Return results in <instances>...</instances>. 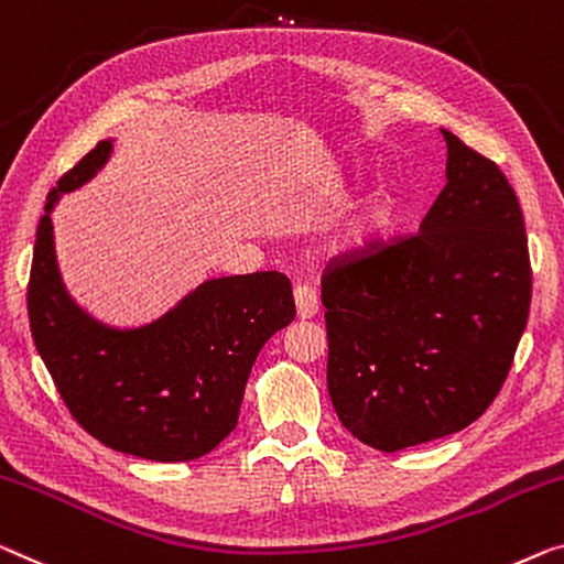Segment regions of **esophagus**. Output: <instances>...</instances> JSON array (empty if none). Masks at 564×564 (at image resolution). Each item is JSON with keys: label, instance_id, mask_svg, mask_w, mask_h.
I'll use <instances>...</instances> for the list:
<instances>
[{"label": "esophagus", "instance_id": "34e87169", "mask_svg": "<svg viewBox=\"0 0 564 564\" xmlns=\"http://www.w3.org/2000/svg\"><path fill=\"white\" fill-rule=\"evenodd\" d=\"M293 299H296V314H299V318H311V316H316V311H318V296H316V291L311 289V285H296V289H293Z\"/></svg>", "mask_w": 564, "mask_h": 564}]
</instances>
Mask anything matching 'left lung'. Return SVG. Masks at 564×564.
<instances>
[{
  "instance_id": "1",
  "label": "left lung",
  "mask_w": 564,
  "mask_h": 564,
  "mask_svg": "<svg viewBox=\"0 0 564 564\" xmlns=\"http://www.w3.org/2000/svg\"><path fill=\"white\" fill-rule=\"evenodd\" d=\"M445 187L420 230L369 240L322 275L326 384L341 425L394 453L464 431L507 380L532 304L517 192L445 131Z\"/></svg>"
}]
</instances>
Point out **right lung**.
I'll use <instances>...</instances> for the list:
<instances>
[{"label":"right lung","instance_id":"right-lung-1","mask_svg":"<svg viewBox=\"0 0 564 564\" xmlns=\"http://www.w3.org/2000/svg\"><path fill=\"white\" fill-rule=\"evenodd\" d=\"M108 154L111 141H98L50 189L32 250L30 332L83 431L129 456L195 460L238 425L258 351L296 316L291 281L279 271L205 281L141 329H111L90 318L61 281L50 213Z\"/></svg>","mask_w":564,"mask_h":564}]
</instances>
